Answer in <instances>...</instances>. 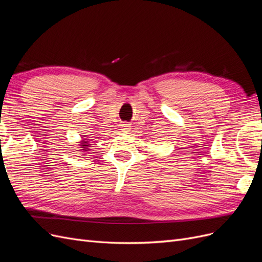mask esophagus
I'll use <instances>...</instances> for the list:
<instances>
[{
    "label": "esophagus",
    "instance_id": "obj_1",
    "mask_svg": "<svg viewBox=\"0 0 262 262\" xmlns=\"http://www.w3.org/2000/svg\"><path fill=\"white\" fill-rule=\"evenodd\" d=\"M128 129H129V124L124 123V124L122 125V130H128Z\"/></svg>",
    "mask_w": 262,
    "mask_h": 262
}]
</instances>
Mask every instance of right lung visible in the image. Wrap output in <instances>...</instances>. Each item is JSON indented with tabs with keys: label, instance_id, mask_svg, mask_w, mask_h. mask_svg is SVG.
<instances>
[{
	"label": "right lung",
	"instance_id": "add662e5",
	"mask_svg": "<svg viewBox=\"0 0 262 262\" xmlns=\"http://www.w3.org/2000/svg\"><path fill=\"white\" fill-rule=\"evenodd\" d=\"M81 144H82V145H80V146L82 147V149H84L83 152H86V150H89L87 148H89V147H90V145H91L89 141H87V140H83V142H82Z\"/></svg>",
	"mask_w": 262,
	"mask_h": 262
}]
</instances>
